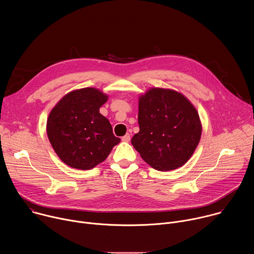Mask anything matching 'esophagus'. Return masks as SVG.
<instances>
[{
  "instance_id": "obj_1",
  "label": "esophagus",
  "mask_w": 254,
  "mask_h": 254,
  "mask_svg": "<svg viewBox=\"0 0 254 254\" xmlns=\"http://www.w3.org/2000/svg\"><path fill=\"white\" fill-rule=\"evenodd\" d=\"M122 139H123V141H126V142L129 141V139H130V135H129V133H127L126 135H124Z\"/></svg>"
}]
</instances>
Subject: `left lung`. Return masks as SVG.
<instances>
[{
    "label": "left lung",
    "instance_id": "8db88e82",
    "mask_svg": "<svg viewBox=\"0 0 254 254\" xmlns=\"http://www.w3.org/2000/svg\"><path fill=\"white\" fill-rule=\"evenodd\" d=\"M139 131L131 144L152 168L166 172L185 165L202 134L196 107L181 92L151 87L138 96Z\"/></svg>",
    "mask_w": 254,
    "mask_h": 254
}]
</instances>
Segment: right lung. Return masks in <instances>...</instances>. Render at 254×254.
I'll list each match as a JSON object with an SVG mask.
<instances>
[{
	"instance_id": "right-lung-1",
	"label": "right lung",
	"mask_w": 254,
	"mask_h": 254,
	"mask_svg": "<svg viewBox=\"0 0 254 254\" xmlns=\"http://www.w3.org/2000/svg\"><path fill=\"white\" fill-rule=\"evenodd\" d=\"M108 95L94 87L65 94L52 108L46 124L47 136L59 159L67 166L90 170L102 163L121 138L99 113Z\"/></svg>"
}]
</instances>
